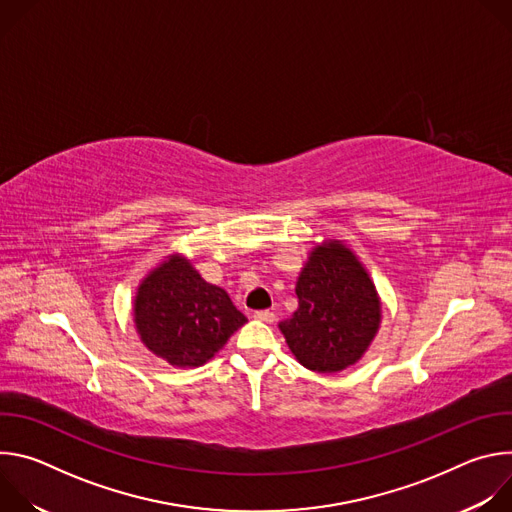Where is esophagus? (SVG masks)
I'll return each instance as SVG.
<instances>
[{
	"label": "esophagus",
	"mask_w": 512,
	"mask_h": 512,
	"mask_svg": "<svg viewBox=\"0 0 512 512\" xmlns=\"http://www.w3.org/2000/svg\"><path fill=\"white\" fill-rule=\"evenodd\" d=\"M253 318H255V320H261V322H273V320H275V314H273L271 310H257V312L253 314Z\"/></svg>",
	"instance_id": "34e87169"
}]
</instances>
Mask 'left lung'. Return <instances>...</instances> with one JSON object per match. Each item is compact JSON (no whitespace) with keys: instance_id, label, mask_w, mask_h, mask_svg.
Instances as JSON below:
<instances>
[{"instance_id":"left-lung-1","label":"left lung","mask_w":512,"mask_h":512,"mask_svg":"<svg viewBox=\"0 0 512 512\" xmlns=\"http://www.w3.org/2000/svg\"><path fill=\"white\" fill-rule=\"evenodd\" d=\"M300 308L279 330L294 356L316 373H338L369 348L381 322L373 281L340 243L316 247L298 279Z\"/></svg>"}]
</instances>
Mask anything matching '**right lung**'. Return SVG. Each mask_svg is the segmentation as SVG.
<instances>
[{
    "mask_svg": "<svg viewBox=\"0 0 512 512\" xmlns=\"http://www.w3.org/2000/svg\"><path fill=\"white\" fill-rule=\"evenodd\" d=\"M245 322L227 291L206 283L180 257L145 277L135 298L143 344L174 367H200Z\"/></svg>",
    "mask_w": 512,
    "mask_h": 512,
    "instance_id": "add662e5",
    "label": "right lung"
}]
</instances>
